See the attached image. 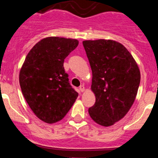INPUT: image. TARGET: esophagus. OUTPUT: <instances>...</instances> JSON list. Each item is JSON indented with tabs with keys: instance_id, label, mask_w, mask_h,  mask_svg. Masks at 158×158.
I'll return each mask as SVG.
<instances>
[{
	"instance_id": "34e87169",
	"label": "esophagus",
	"mask_w": 158,
	"mask_h": 158,
	"mask_svg": "<svg viewBox=\"0 0 158 158\" xmlns=\"http://www.w3.org/2000/svg\"><path fill=\"white\" fill-rule=\"evenodd\" d=\"M79 90H80V92L83 93L85 91V87H84V85H81L80 88H79Z\"/></svg>"
}]
</instances>
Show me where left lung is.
Listing matches in <instances>:
<instances>
[{"mask_svg":"<svg viewBox=\"0 0 158 158\" xmlns=\"http://www.w3.org/2000/svg\"><path fill=\"white\" fill-rule=\"evenodd\" d=\"M93 72L96 102L89 108L96 123L109 127L125 116L135 102L140 71L127 48L113 40L83 41Z\"/></svg>","mask_w":158,"mask_h":158,"instance_id":"8db88e82","label":"left lung"}]
</instances>
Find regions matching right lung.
Instances as JSON below:
<instances>
[{
  "mask_svg": "<svg viewBox=\"0 0 158 158\" xmlns=\"http://www.w3.org/2000/svg\"><path fill=\"white\" fill-rule=\"evenodd\" d=\"M78 41L61 37L40 40L29 51L19 72L22 93L35 115L54 123L65 117L78 93L71 86L64 60Z\"/></svg>",
  "mask_w": 158,
  "mask_h": 158,
  "instance_id": "add662e5",
  "label": "right lung"
}]
</instances>
